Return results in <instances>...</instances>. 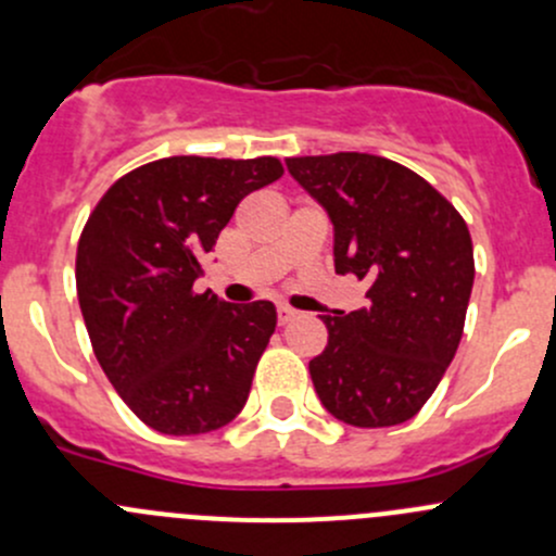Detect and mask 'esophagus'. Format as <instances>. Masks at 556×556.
<instances>
[{
  "label": "esophagus",
  "instance_id": "1",
  "mask_svg": "<svg viewBox=\"0 0 556 556\" xmlns=\"http://www.w3.org/2000/svg\"><path fill=\"white\" fill-rule=\"evenodd\" d=\"M277 319H279V325H288L290 319H295V309H290V306L279 304L277 306Z\"/></svg>",
  "mask_w": 556,
  "mask_h": 556
}]
</instances>
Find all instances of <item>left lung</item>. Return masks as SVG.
Returning a JSON list of instances; mask_svg holds the SVG:
<instances>
[{"mask_svg": "<svg viewBox=\"0 0 556 556\" xmlns=\"http://www.w3.org/2000/svg\"><path fill=\"white\" fill-rule=\"evenodd\" d=\"M333 223L336 274L368 282V304L325 314L328 346L309 363L317 397L355 428H390L425 406L450 368L473 288L459 212L406 166L368 153L288 159Z\"/></svg>", "mask_w": 556, "mask_h": 556, "instance_id": "8db88e82", "label": "left lung"}]
</instances>
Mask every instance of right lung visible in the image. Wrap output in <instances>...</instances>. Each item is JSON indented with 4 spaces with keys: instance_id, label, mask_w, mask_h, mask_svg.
Returning <instances> with one entry per match:
<instances>
[{
    "instance_id": "add662e5",
    "label": "right lung",
    "mask_w": 556,
    "mask_h": 556,
    "mask_svg": "<svg viewBox=\"0 0 556 556\" xmlns=\"http://www.w3.org/2000/svg\"><path fill=\"white\" fill-rule=\"evenodd\" d=\"M282 172L277 159H161L117 179L83 228L77 301L93 355L159 433H210L244 408L277 309L193 282L239 201Z\"/></svg>"
}]
</instances>
